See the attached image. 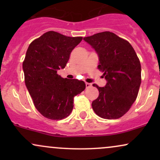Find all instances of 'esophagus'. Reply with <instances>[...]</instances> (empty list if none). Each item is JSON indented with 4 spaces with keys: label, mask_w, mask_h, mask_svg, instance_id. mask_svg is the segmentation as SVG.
<instances>
[{
    "label": "esophagus",
    "mask_w": 160,
    "mask_h": 160,
    "mask_svg": "<svg viewBox=\"0 0 160 160\" xmlns=\"http://www.w3.org/2000/svg\"><path fill=\"white\" fill-rule=\"evenodd\" d=\"M92 86V84L91 83H89V82H86V88H89Z\"/></svg>",
    "instance_id": "obj_1"
}]
</instances>
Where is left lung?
Here are the masks:
<instances>
[{
	"label": "left lung",
	"mask_w": 160,
	"mask_h": 160,
	"mask_svg": "<svg viewBox=\"0 0 160 160\" xmlns=\"http://www.w3.org/2000/svg\"><path fill=\"white\" fill-rule=\"evenodd\" d=\"M97 52L98 68L104 72L107 83L104 87L93 86L99 95L92 103L93 111L104 119L122 117L130 109L138 93L141 82L139 58L132 45L110 32L83 38Z\"/></svg>",
	"instance_id": "8db88e82"
}]
</instances>
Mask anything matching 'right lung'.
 <instances>
[{
  "label": "right lung",
  "instance_id": "right-lung-1",
  "mask_svg": "<svg viewBox=\"0 0 160 160\" xmlns=\"http://www.w3.org/2000/svg\"><path fill=\"white\" fill-rule=\"evenodd\" d=\"M82 39L50 31L33 40L27 49L22 64L25 85L37 110L46 118L68 117L74 96L86 89L82 80L64 79L57 74L65 68L71 51Z\"/></svg>",
  "mask_w": 160,
  "mask_h": 160
}]
</instances>
